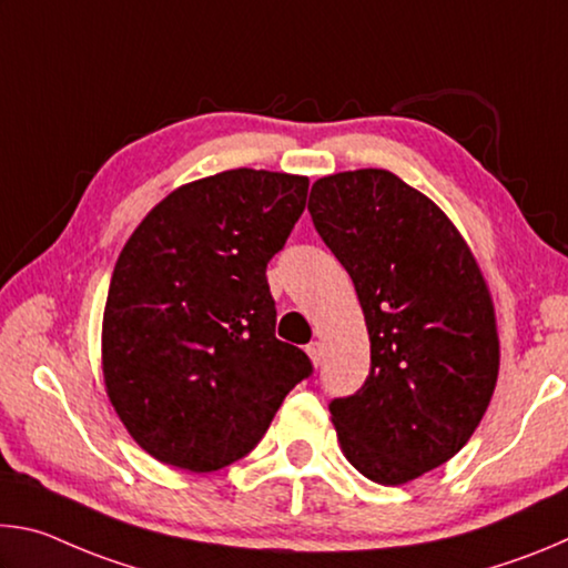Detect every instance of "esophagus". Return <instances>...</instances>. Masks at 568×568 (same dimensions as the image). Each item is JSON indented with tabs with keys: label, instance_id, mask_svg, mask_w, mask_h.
I'll return each mask as SVG.
<instances>
[{
	"label": "esophagus",
	"instance_id": "34e87169",
	"mask_svg": "<svg viewBox=\"0 0 568 568\" xmlns=\"http://www.w3.org/2000/svg\"><path fill=\"white\" fill-rule=\"evenodd\" d=\"M305 353H307V355H311V361H313V365H321V361H323V345H321L318 341L307 343V345H305Z\"/></svg>",
	"mask_w": 568,
	"mask_h": 568
}]
</instances>
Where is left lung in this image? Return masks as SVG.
I'll use <instances>...</instances> for the list:
<instances>
[{"instance_id":"left-lung-1","label":"left lung","mask_w":568,"mask_h":568,"mask_svg":"<svg viewBox=\"0 0 568 568\" xmlns=\"http://www.w3.org/2000/svg\"><path fill=\"white\" fill-rule=\"evenodd\" d=\"M307 210L351 275L371 338L368 378L331 400L341 448L365 478L408 484L454 458L491 403V293L444 210L388 170L321 178Z\"/></svg>"}]
</instances>
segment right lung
I'll use <instances>...</instances> for the list:
<instances>
[{"label": "right lung", "mask_w": 568, "mask_h": 568, "mask_svg": "<svg viewBox=\"0 0 568 568\" xmlns=\"http://www.w3.org/2000/svg\"><path fill=\"white\" fill-rule=\"evenodd\" d=\"M307 178L225 170L150 210L114 265L102 373L150 456L210 474L247 456L313 373L275 338L265 267L305 210Z\"/></svg>", "instance_id": "1"}]
</instances>
